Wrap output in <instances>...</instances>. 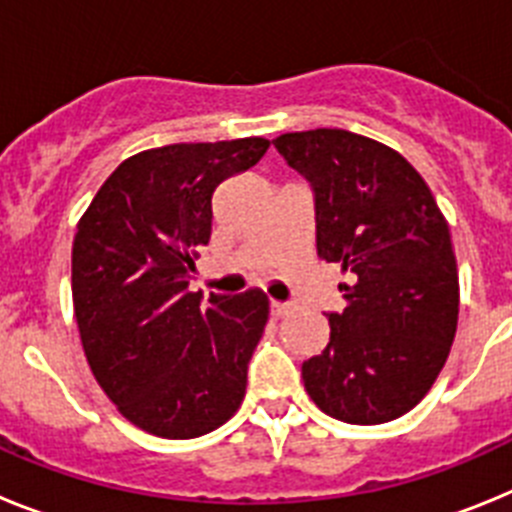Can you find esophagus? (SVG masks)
I'll return each mask as SVG.
<instances>
[{
	"instance_id": "1",
	"label": "esophagus",
	"mask_w": 512,
	"mask_h": 512,
	"mask_svg": "<svg viewBox=\"0 0 512 512\" xmlns=\"http://www.w3.org/2000/svg\"><path fill=\"white\" fill-rule=\"evenodd\" d=\"M292 310V307L287 305V302H271V315H274V318H284V315H287V312Z\"/></svg>"
}]
</instances>
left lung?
<instances>
[{"mask_svg": "<svg viewBox=\"0 0 512 512\" xmlns=\"http://www.w3.org/2000/svg\"><path fill=\"white\" fill-rule=\"evenodd\" d=\"M274 146L312 184L318 256L348 274L328 346L302 364L307 395L343 423L400 418L428 395L456 336L449 223L423 176L379 140L318 128Z\"/></svg>", "mask_w": 512, "mask_h": 512, "instance_id": "left-lung-1", "label": "left lung"}]
</instances>
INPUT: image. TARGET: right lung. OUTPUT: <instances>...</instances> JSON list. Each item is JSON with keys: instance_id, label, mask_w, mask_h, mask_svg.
<instances>
[{"instance_id": "1", "label": "right lung", "mask_w": 512, "mask_h": 512, "mask_svg": "<svg viewBox=\"0 0 512 512\" xmlns=\"http://www.w3.org/2000/svg\"><path fill=\"white\" fill-rule=\"evenodd\" d=\"M266 138L174 143L125 158L76 225L71 295L89 369L140 431L197 438L235 415L269 320L261 289L189 292L212 192L259 164Z\"/></svg>"}]
</instances>
